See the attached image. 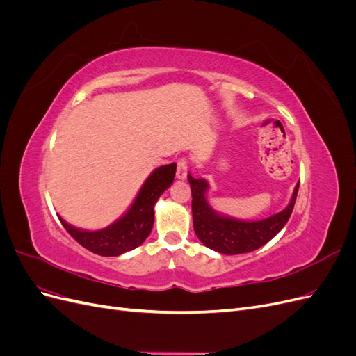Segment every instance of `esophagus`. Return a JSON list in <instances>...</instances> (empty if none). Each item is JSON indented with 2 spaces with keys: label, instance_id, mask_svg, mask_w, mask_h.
Wrapping results in <instances>:
<instances>
[{
  "label": "esophagus",
  "instance_id": "obj_1",
  "mask_svg": "<svg viewBox=\"0 0 356 356\" xmlns=\"http://www.w3.org/2000/svg\"><path fill=\"white\" fill-rule=\"evenodd\" d=\"M187 160L186 159H179L178 165H177V177L178 179H186L187 178Z\"/></svg>",
  "mask_w": 356,
  "mask_h": 356
}]
</instances>
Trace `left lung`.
Returning a JSON list of instances; mask_svg holds the SVG:
<instances>
[{"instance_id":"8db88e82","label":"left lung","mask_w":356,"mask_h":356,"mask_svg":"<svg viewBox=\"0 0 356 356\" xmlns=\"http://www.w3.org/2000/svg\"><path fill=\"white\" fill-rule=\"evenodd\" d=\"M187 178L191 187V212L196 236L209 250L225 255L251 252L273 239L291 217L300 186L298 182L284 211L264 220L245 221L225 217L212 209L207 199V191L209 188L207 179L193 178L190 174Z\"/></svg>"}]
</instances>
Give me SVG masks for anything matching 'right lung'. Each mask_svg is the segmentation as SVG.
<instances>
[{"label":"right lung","instance_id":"add662e5","mask_svg":"<svg viewBox=\"0 0 356 356\" xmlns=\"http://www.w3.org/2000/svg\"><path fill=\"white\" fill-rule=\"evenodd\" d=\"M177 163L160 166L152 172L123 217L101 230H83L60 218L65 230L86 250L102 257H117L135 250L152 233L154 204L174 182Z\"/></svg>","mask_w":356,"mask_h":356}]
</instances>
